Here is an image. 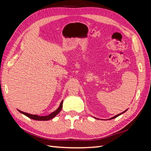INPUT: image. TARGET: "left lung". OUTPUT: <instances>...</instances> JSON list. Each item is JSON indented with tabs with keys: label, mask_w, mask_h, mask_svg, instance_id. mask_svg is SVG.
I'll return each instance as SVG.
<instances>
[{
	"label": "left lung",
	"mask_w": 151,
	"mask_h": 151,
	"mask_svg": "<svg viewBox=\"0 0 151 151\" xmlns=\"http://www.w3.org/2000/svg\"><path fill=\"white\" fill-rule=\"evenodd\" d=\"M127 110H125V111H123V112H122V113H120V114H118V115H116V116H113V117L111 118H110V119H113V118H116L117 116H119V115H122V113H125V111H127Z\"/></svg>",
	"instance_id": "left-lung-1"
}]
</instances>
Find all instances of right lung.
Returning <instances> with one entry per match:
<instances>
[{"label": "right lung", "mask_w": 151, "mask_h": 151, "mask_svg": "<svg viewBox=\"0 0 151 151\" xmlns=\"http://www.w3.org/2000/svg\"><path fill=\"white\" fill-rule=\"evenodd\" d=\"M62 104H63V101L60 103V106L58 107V108L57 109L56 111H55L54 112L52 113L51 114H50V115H48L47 116H40L36 115H31V114L27 113H25V112H23V111H21L20 110H18V111H19L20 113L24 114V115H26V116L29 117V118H31V119L35 120H39V121H47V120H49L52 119L53 118H54L57 115H58L59 112H60L62 110Z\"/></svg>", "instance_id": "add662e5"}]
</instances>
